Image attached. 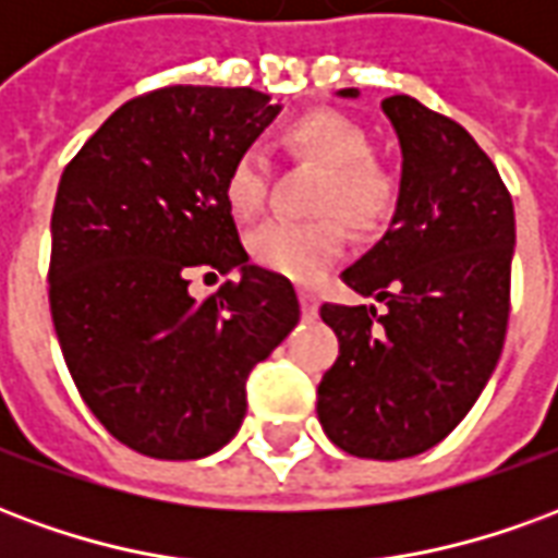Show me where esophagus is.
<instances>
[{"label": "esophagus", "mask_w": 558, "mask_h": 558, "mask_svg": "<svg viewBox=\"0 0 558 558\" xmlns=\"http://www.w3.org/2000/svg\"><path fill=\"white\" fill-rule=\"evenodd\" d=\"M299 302H302V314L304 316H316V295L311 290H299Z\"/></svg>", "instance_id": "1"}]
</instances>
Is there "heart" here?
I'll return each instance as SVG.
<instances>
[{"instance_id":"1","label":"heart","mask_w":558,"mask_h":558,"mask_svg":"<svg viewBox=\"0 0 558 558\" xmlns=\"http://www.w3.org/2000/svg\"><path fill=\"white\" fill-rule=\"evenodd\" d=\"M292 158L323 170L316 187L314 220H268L247 235V254L256 266L295 283H314L343 254L347 228L376 235L400 206V179L374 155V140L362 122L338 110H311L280 131ZM223 196L235 218L251 220L266 208L268 175L254 151H242L223 175Z\"/></svg>"}]
</instances>
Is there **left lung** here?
Returning <instances> with one entry per match:
<instances>
[{
  "label": "left lung",
  "instance_id": "obj_1",
  "mask_svg": "<svg viewBox=\"0 0 558 558\" xmlns=\"http://www.w3.org/2000/svg\"><path fill=\"white\" fill-rule=\"evenodd\" d=\"M383 110L403 148L400 206L379 244L340 278L388 311L319 307L340 355L316 388V415L347 454L403 460L454 430L502 355L514 203L454 119L410 95H391Z\"/></svg>",
  "mask_w": 558,
  "mask_h": 558
}]
</instances>
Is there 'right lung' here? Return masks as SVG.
<instances>
[{
    "label": "right lung",
    "instance_id": "obj_1",
    "mask_svg": "<svg viewBox=\"0 0 558 558\" xmlns=\"http://www.w3.org/2000/svg\"><path fill=\"white\" fill-rule=\"evenodd\" d=\"M280 107L256 89L167 86L131 98L56 191L50 314L71 379L110 436L155 460L227 445L247 376L299 323L287 278L247 266L223 196L230 163ZM196 303L194 270L229 274Z\"/></svg>",
    "mask_w": 558,
    "mask_h": 558
}]
</instances>
